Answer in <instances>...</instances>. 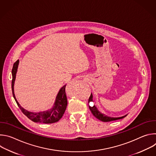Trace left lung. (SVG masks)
<instances>
[{
    "instance_id": "left-lung-1",
    "label": "left lung",
    "mask_w": 156,
    "mask_h": 156,
    "mask_svg": "<svg viewBox=\"0 0 156 156\" xmlns=\"http://www.w3.org/2000/svg\"><path fill=\"white\" fill-rule=\"evenodd\" d=\"M93 101V94L91 93V96L89 98V100H88V102L90 103V102H92ZM90 107V109L91 110V112H92L93 115L96 117L98 119L100 120L101 121H102V122H110V121H114V120H120V119H123L124 117H125L126 115H124V116H122V117H108L107 115H105V114H102L100 111L98 109V108L94 105L93 107Z\"/></svg>"
}]
</instances>
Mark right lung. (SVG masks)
Here are the masks:
<instances>
[{
    "label": "right lung",
    "instance_id": "right-lung-1",
    "mask_svg": "<svg viewBox=\"0 0 156 156\" xmlns=\"http://www.w3.org/2000/svg\"><path fill=\"white\" fill-rule=\"evenodd\" d=\"M19 65V60L15 62L13 64V69L12 70V89L13 96L18 105V106L21 109V112H23L29 119L37 123H52L58 122L63 116L65 111L67 105V99H66L65 93V84L62 86L57 93L55 98V102L52 107L48 110L42 111L39 112H33L25 109L22 107L18 102L17 101L15 95L14 93V84L16 78V75L18 70V67Z\"/></svg>",
    "mask_w": 156,
    "mask_h": 156
}]
</instances>
